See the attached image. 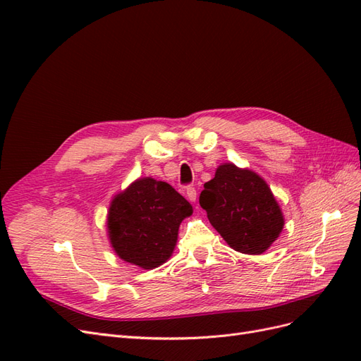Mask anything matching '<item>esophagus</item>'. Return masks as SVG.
<instances>
[{"label":"esophagus","mask_w":361,"mask_h":361,"mask_svg":"<svg viewBox=\"0 0 361 361\" xmlns=\"http://www.w3.org/2000/svg\"><path fill=\"white\" fill-rule=\"evenodd\" d=\"M185 192H187V199L190 202H195V199H197V191H195V188L187 187V188H185Z\"/></svg>","instance_id":"34e87169"}]
</instances>
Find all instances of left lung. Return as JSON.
Listing matches in <instances>:
<instances>
[{"label": "left lung", "instance_id": "1", "mask_svg": "<svg viewBox=\"0 0 361 361\" xmlns=\"http://www.w3.org/2000/svg\"><path fill=\"white\" fill-rule=\"evenodd\" d=\"M200 206L228 247L244 255H262L280 236L285 216L268 183L250 169L232 162L218 166L204 183Z\"/></svg>", "mask_w": 361, "mask_h": 361}]
</instances>
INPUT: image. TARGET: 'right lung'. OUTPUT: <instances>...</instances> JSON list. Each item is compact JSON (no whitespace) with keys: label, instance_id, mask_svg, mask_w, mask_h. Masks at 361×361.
Wrapping results in <instances>:
<instances>
[{"label":"right lung","instance_id":"add662e5","mask_svg":"<svg viewBox=\"0 0 361 361\" xmlns=\"http://www.w3.org/2000/svg\"><path fill=\"white\" fill-rule=\"evenodd\" d=\"M191 214L190 202L171 185L140 178L113 197L106 216L108 239L122 260L154 269L171 257L179 226Z\"/></svg>","mask_w":361,"mask_h":361}]
</instances>
